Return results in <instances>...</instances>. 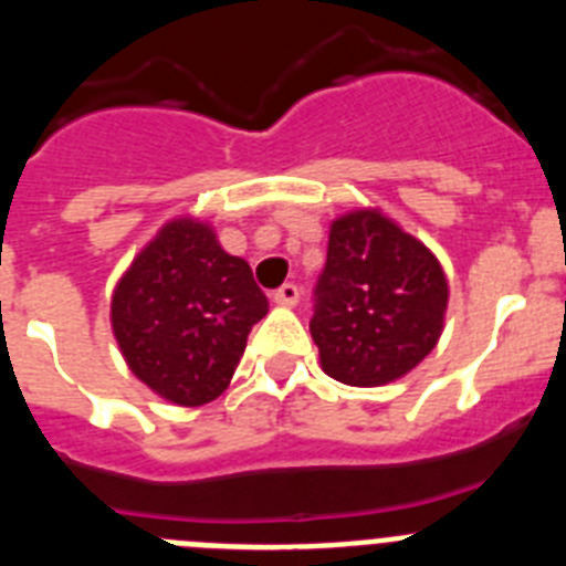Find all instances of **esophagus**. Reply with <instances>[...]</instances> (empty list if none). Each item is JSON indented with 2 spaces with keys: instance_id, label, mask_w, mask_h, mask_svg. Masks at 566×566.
<instances>
[{
  "instance_id": "1",
  "label": "esophagus",
  "mask_w": 566,
  "mask_h": 566,
  "mask_svg": "<svg viewBox=\"0 0 566 566\" xmlns=\"http://www.w3.org/2000/svg\"><path fill=\"white\" fill-rule=\"evenodd\" d=\"M272 300L277 303V306H297L300 300V289L294 286V283H283V286L277 289V292L272 294Z\"/></svg>"
}]
</instances>
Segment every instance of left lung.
<instances>
[{
	"label": "left lung",
	"instance_id": "left-lung-1",
	"mask_svg": "<svg viewBox=\"0 0 566 566\" xmlns=\"http://www.w3.org/2000/svg\"><path fill=\"white\" fill-rule=\"evenodd\" d=\"M448 297L437 254L382 209L339 214L308 326L319 368L354 388L411 374L442 337Z\"/></svg>",
	"mask_w": 566,
	"mask_h": 566
}]
</instances>
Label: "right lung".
<instances>
[{"label":"right lung","instance_id":"add662e5","mask_svg":"<svg viewBox=\"0 0 566 566\" xmlns=\"http://www.w3.org/2000/svg\"><path fill=\"white\" fill-rule=\"evenodd\" d=\"M269 300L243 258L209 221L164 223L109 297V326L129 371L161 399L198 408L227 391L247 337Z\"/></svg>","mask_w":566,"mask_h":566}]
</instances>
